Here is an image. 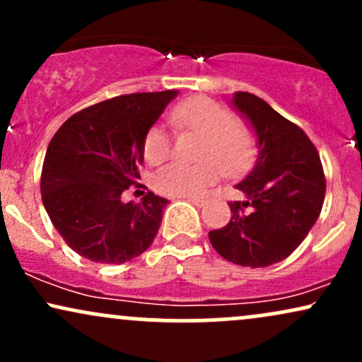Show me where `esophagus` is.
<instances>
[{"label":"esophagus","mask_w":362,"mask_h":362,"mask_svg":"<svg viewBox=\"0 0 362 362\" xmlns=\"http://www.w3.org/2000/svg\"><path fill=\"white\" fill-rule=\"evenodd\" d=\"M189 201L197 207H202L207 202V195H201V197H189Z\"/></svg>","instance_id":"1"}]
</instances>
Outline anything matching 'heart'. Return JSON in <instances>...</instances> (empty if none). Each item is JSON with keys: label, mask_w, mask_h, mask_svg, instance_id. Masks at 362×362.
<instances>
[{"label": "heart", "mask_w": 362, "mask_h": 362, "mask_svg": "<svg viewBox=\"0 0 362 362\" xmlns=\"http://www.w3.org/2000/svg\"><path fill=\"white\" fill-rule=\"evenodd\" d=\"M170 120L180 131L201 134L195 165L170 163L160 168L153 178L156 192L170 197H192L204 192L219 177L238 175L250 167L257 153L252 127L235 119L233 112L223 103L207 97H190L173 107ZM144 158L160 163L172 151V138L161 124L148 129L144 136Z\"/></svg>", "instance_id": "heart-1"}]
</instances>
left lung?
<instances>
[{
    "mask_svg": "<svg viewBox=\"0 0 362 362\" xmlns=\"http://www.w3.org/2000/svg\"><path fill=\"white\" fill-rule=\"evenodd\" d=\"M235 109L259 141L255 167L236 189L247 201L228 202L231 219L209 231L214 250L236 265L267 267L300 247L322 213L327 180L320 155L301 127L267 102L236 91Z\"/></svg>",
    "mask_w": 362,
    "mask_h": 362,
    "instance_id": "obj_1",
    "label": "left lung"
}]
</instances>
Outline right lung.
<instances>
[{"label":"right lung","mask_w":362,"mask_h":362,"mask_svg":"<svg viewBox=\"0 0 362 362\" xmlns=\"http://www.w3.org/2000/svg\"><path fill=\"white\" fill-rule=\"evenodd\" d=\"M178 91L131 93L71 115L45 153L40 192L49 218L68 247L98 264H124L146 252L160 230L167 199L148 192L122 202L141 187L144 136Z\"/></svg>","instance_id":"add662e5"}]
</instances>
